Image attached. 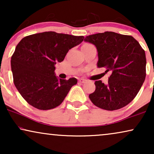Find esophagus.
I'll list each match as a JSON object with an SVG mask.
<instances>
[{"instance_id": "1", "label": "esophagus", "mask_w": 154, "mask_h": 154, "mask_svg": "<svg viewBox=\"0 0 154 154\" xmlns=\"http://www.w3.org/2000/svg\"><path fill=\"white\" fill-rule=\"evenodd\" d=\"M79 82L81 83H86V82H87V80H85V79H80L79 80Z\"/></svg>"}]
</instances>
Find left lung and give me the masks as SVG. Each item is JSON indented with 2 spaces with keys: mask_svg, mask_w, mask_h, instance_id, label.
<instances>
[{
  "mask_svg": "<svg viewBox=\"0 0 154 154\" xmlns=\"http://www.w3.org/2000/svg\"><path fill=\"white\" fill-rule=\"evenodd\" d=\"M84 41L94 44L98 52L97 67L110 71L108 83L94 82L91 102L99 108L114 111L131 102L146 78V55L139 42L131 35L112 31L90 35Z\"/></svg>",
  "mask_w": 154,
  "mask_h": 154,
  "instance_id": "left-lung-1",
  "label": "left lung"
}]
</instances>
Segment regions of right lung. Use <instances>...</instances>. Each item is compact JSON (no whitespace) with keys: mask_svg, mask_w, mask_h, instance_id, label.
I'll use <instances>...</instances> for the list:
<instances>
[{"mask_svg":"<svg viewBox=\"0 0 154 154\" xmlns=\"http://www.w3.org/2000/svg\"><path fill=\"white\" fill-rule=\"evenodd\" d=\"M83 39V35L45 31L21 40L11 57V69L14 85L27 103L40 110L62 104L77 79H58L54 64Z\"/></svg>","mask_w":154,"mask_h":154,"instance_id":"1","label":"right lung"}]
</instances>
